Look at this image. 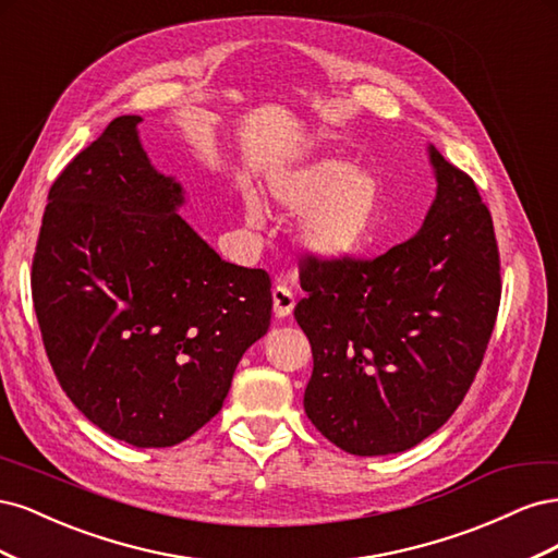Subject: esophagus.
Instances as JSON below:
<instances>
[{
    "instance_id": "34e87169",
    "label": "esophagus",
    "mask_w": 558,
    "mask_h": 558,
    "mask_svg": "<svg viewBox=\"0 0 558 558\" xmlns=\"http://www.w3.org/2000/svg\"><path fill=\"white\" fill-rule=\"evenodd\" d=\"M272 302H275V316L286 318L295 307V295L289 289H286V286H275Z\"/></svg>"
}]
</instances>
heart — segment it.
I'll list each match as a JSON object with an SVG mask.
<instances>
[{
	"instance_id": "1",
	"label": "heart",
	"mask_w": 558,
	"mask_h": 558,
	"mask_svg": "<svg viewBox=\"0 0 558 558\" xmlns=\"http://www.w3.org/2000/svg\"><path fill=\"white\" fill-rule=\"evenodd\" d=\"M269 195L286 211L307 214L300 240L318 258L353 256L373 240L381 202L379 181L349 160L320 158L277 172L269 179ZM244 216L251 226L263 221L253 195L244 197Z\"/></svg>"
}]
</instances>
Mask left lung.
<instances>
[{
    "label": "left lung",
    "mask_w": 558,
    "mask_h": 558,
    "mask_svg": "<svg viewBox=\"0 0 558 558\" xmlns=\"http://www.w3.org/2000/svg\"><path fill=\"white\" fill-rule=\"evenodd\" d=\"M424 228L369 260L307 258L295 320L312 344L305 412L356 456L426 440L475 381L500 305V256L475 181L430 146Z\"/></svg>",
    "instance_id": "1"
}]
</instances>
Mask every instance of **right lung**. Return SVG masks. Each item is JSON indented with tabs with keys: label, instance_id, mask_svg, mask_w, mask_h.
Instances as JSON below:
<instances>
[{
	"label": "right lung",
	"instance_id": "add662e5",
	"mask_svg": "<svg viewBox=\"0 0 558 558\" xmlns=\"http://www.w3.org/2000/svg\"><path fill=\"white\" fill-rule=\"evenodd\" d=\"M140 123L113 118L50 185L32 300L66 398L116 440L172 447L223 408L272 281L177 214L183 189L154 170Z\"/></svg>",
	"mask_w": 558,
	"mask_h": 558
}]
</instances>
